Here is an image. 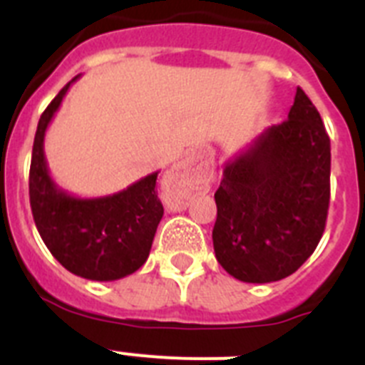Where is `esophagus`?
Wrapping results in <instances>:
<instances>
[{
  "label": "esophagus",
  "instance_id": "34e87169",
  "mask_svg": "<svg viewBox=\"0 0 365 365\" xmlns=\"http://www.w3.org/2000/svg\"><path fill=\"white\" fill-rule=\"evenodd\" d=\"M206 170L193 159L180 160L168 172L163 182L164 202L168 210L182 212L190 199L205 186Z\"/></svg>",
  "mask_w": 365,
  "mask_h": 365
}]
</instances>
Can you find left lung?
<instances>
[{"label": "left lung", "mask_w": 365, "mask_h": 365, "mask_svg": "<svg viewBox=\"0 0 365 365\" xmlns=\"http://www.w3.org/2000/svg\"><path fill=\"white\" fill-rule=\"evenodd\" d=\"M214 197L215 257L235 279L278 282L314 252L331 197V140L302 87L289 118L225 164Z\"/></svg>", "instance_id": "8db88e82"}]
</instances>
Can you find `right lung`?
<instances>
[{"mask_svg":"<svg viewBox=\"0 0 365 365\" xmlns=\"http://www.w3.org/2000/svg\"><path fill=\"white\" fill-rule=\"evenodd\" d=\"M76 78L54 96L38 122L29 173L31 210L45 247L69 272L93 282H113L133 274L150 256L164 214L155 190L159 172L122 192L93 199L74 197L51 179L45 131Z\"/></svg>","mask_w":365,"mask_h":365,"instance_id":"obj_1","label":"right lung"}]
</instances>
